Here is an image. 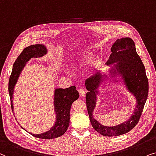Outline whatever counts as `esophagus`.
<instances>
[{"instance_id": "34e87169", "label": "esophagus", "mask_w": 156, "mask_h": 156, "mask_svg": "<svg viewBox=\"0 0 156 156\" xmlns=\"http://www.w3.org/2000/svg\"><path fill=\"white\" fill-rule=\"evenodd\" d=\"M78 92H79V95L80 97H84L85 95H86V91L83 88H80L79 90H78Z\"/></svg>"}]
</instances>
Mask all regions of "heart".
I'll list each match as a JSON object with an SVG mask.
<instances>
[{
  "label": "heart",
  "instance_id": "obj_1",
  "mask_svg": "<svg viewBox=\"0 0 156 156\" xmlns=\"http://www.w3.org/2000/svg\"><path fill=\"white\" fill-rule=\"evenodd\" d=\"M93 54L90 53H88L84 54L81 58H80L79 59L76 60L73 62V66L75 68H83L84 66H86V65H88L90 63H91V61H93Z\"/></svg>",
  "mask_w": 156,
  "mask_h": 156
}]
</instances>
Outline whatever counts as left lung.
Masks as SVG:
<instances>
[{
    "label": "left lung",
    "mask_w": 156,
    "mask_h": 156,
    "mask_svg": "<svg viewBox=\"0 0 156 156\" xmlns=\"http://www.w3.org/2000/svg\"><path fill=\"white\" fill-rule=\"evenodd\" d=\"M111 51L112 53L106 63L111 67L110 76L115 78L113 81H115V77H121L127 90L136 98V106L129 119L123 123L115 126L102 125L93 118V113L96 105L97 95L99 93L98 88L106 82V76L102 73H98L86 80L85 85L88 90L86 93V101L90 123L98 133L108 137L125 134L136 126L148 94V80L146 69L137 53L133 41L128 37L117 39L112 45Z\"/></svg>",
    "instance_id": "8db88e82"
}]
</instances>
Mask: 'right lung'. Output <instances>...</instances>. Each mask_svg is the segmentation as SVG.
<instances>
[{
	"label": "right lung",
	"mask_w": 156,
	"mask_h": 156,
	"mask_svg": "<svg viewBox=\"0 0 156 156\" xmlns=\"http://www.w3.org/2000/svg\"><path fill=\"white\" fill-rule=\"evenodd\" d=\"M46 53L47 48L44 45L36 44L30 45L24 48L14 63L8 83V92L13 113V90L20 73L30 59L32 58L42 57ZM78 98L79 93L76 89V86H70L68 88H55L54 93V109L56 114L55 124L49 130L43 133L33 134L28 132L29 133L36 138L43 139L56 138L63 135L69 126L70 111L72 103Z\"/></svg>",
	"instance_id": "right-lung-1"
}]
</instances>
